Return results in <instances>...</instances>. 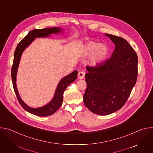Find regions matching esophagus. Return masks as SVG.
Returning <instances> with one entry per match:
<instances>
[{
	"mask_svg": "<svg viewBox=\"0 0 153 153\" xmlns=\"http://www.w3.org/2000/svg\"><path fill=\"white\" fill-rule=\"evenodd\" d=\"M85 72L84 71H80L79 73H78V77L79 79H82L83 78V77L85 76Z\"/></svg>",
	"mask_w": 153,
	"mask_h": 153,
	"instance_id": "1",
	"label": "esophagus"
}]
</instances>
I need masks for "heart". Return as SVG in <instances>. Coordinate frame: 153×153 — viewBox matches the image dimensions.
Masks as SVG:
<instances>
[{"label": "heart", "instance_id": "b5f03b06", "mask_svg": "<svg viewBox=\"0 0 153 153\" xmlns=\"http://www.w3.org/2000/svg\"><path fill=\"white\" fill-rule=\"evenodd\" d=\"M109 53V48L105 44L90 41L83 48V54L89 57V63L91 65H97L102 63L107 57Z\"/></svg>", "mask_w": 153, "mask_h": 153}]
</instances>
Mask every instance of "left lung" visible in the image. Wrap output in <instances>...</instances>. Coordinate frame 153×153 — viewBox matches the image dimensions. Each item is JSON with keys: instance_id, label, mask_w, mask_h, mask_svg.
Segmentation results:
<instances>
[{"instance_id": "obj_1", "label": "left lung", "mask_w": 153, "mask_h": 153, "mask_svg": "<svg viewBox=\"0 0 153 153\" xmlns=\"http://www.w3.org/2000/svg\"><path fill=\"white\" fill-rule=\"evenodd\" d=\"M115 44L111 57L96 67L86 66L85 105L94 114L108 115L125 105L137 77L136 53L123 38L105 34Z\"/></svg>"}]
</instances>
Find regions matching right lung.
Here are the masks:
<instances>
[{"mask_svg":"<svg viewBox=\"0 0 153 153\" xmlns=\"http://www.w3.org/2000/svg\"><path fill=\"white\" fill-rule=\"evenodd\" d=\"M60 28H47L44 29H35L28 33V34L18 43L16 48L14 54L13 63L11 68V78L13 82V88L16 95L18 102L22 106L25 110L28 113L33 114L36 116L46 117L50 116L54 113L60 107L63 99V94L67 88V86L72 82L76 80L77 76V71H74L69 75L63 78L58 84L57 89L55 92L53 100L47 105L39 108H32L27 106L22 100L18 93L16 87V74L19 64L20 59L24 50L30 44V43L37 37H48L51 34L58 33L61 32Z\"/></svg>","mask_w":153,"mask_h":153,"instance_id":"obj_1","label":"right lung"}]
</instances>
